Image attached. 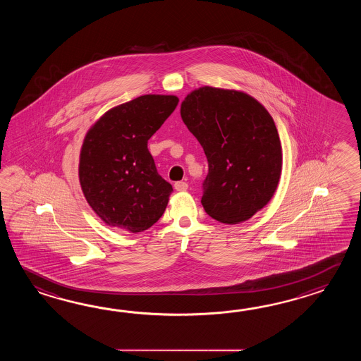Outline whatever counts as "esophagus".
Wrapping results in <instances>:
<instances>
[{"mask_svg": "<svg viewBox=\"0 0 361 361\" xmlns=\"http://www.w3.org/2000/svg\"><path fill=\"white\" fill-rule=\"evenodd\" d=\"M174 188H176L178 192L187 191L188 184L185 183V182H177V183L174 184Z\"/></svg>", "mask_w": 361, "mask_h": 361, "instance_id": "obj_1", "label": "esophagus"}]
</instances>
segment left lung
<instances>
[{"label":"left lung","mask_w":361,"mask_h":361,"mask_svg":"<svg viewBox=\"0 0 361 361\" xmlns=\"http://www.w3.org/2000/svg\"><path fill=\"white\" fill-rule=\"evenodd\" d=\"M180 116L207 154L205 212L227 224L250 219L272 199L283 168L269 111L246 92L202 86L184 98Z\"/></svg>","instance_id":"8db88e82"}]
</instances>
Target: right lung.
<instances>
[{
  "label": "right lung",
  "mask_w": 361,
  "mask_h": 361,
  "mask_svg": "<svg viewBox=\"0 0 361 361\" xmlns=\"http://www.w3.org/2000/svg\"><path fill=\"white\" fill-rule=\"evenodd\" d=\"M178 102L176 95H142L111 108L86 133L80 184L87 204L108 226L137 233L164 214L173 187L157 173L147 143Z\"/></svg>",
  "instance_id": "add662e5"
}]
</instances>
